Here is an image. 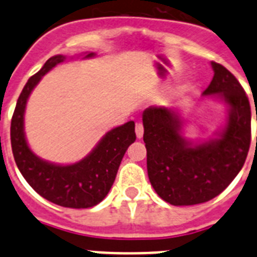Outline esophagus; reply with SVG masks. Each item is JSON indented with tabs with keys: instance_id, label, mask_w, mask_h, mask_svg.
<instances>
[{
	"instance_id": "1",
	"label": "esophagus",
	"mask_w": 257,
	"mask_h": 257,
	"mask_svg": "<svg viewBox=\"0 0 257 257\" xmlns=\"http://www.w3.org/2000/svg\"><path fill=\"white\" fill-rule=\"evenodd\" d=\"M135 133H136V136H138V139H142L143 135H144V126H143V123H136V127H135Z\"/></svg>"
}]
</instances>
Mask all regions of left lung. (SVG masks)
Wrapping results in <instances>:
<instances>
[{"mask_svg": "<svg viewBox=\"0 0 257 257\" xmlns=\"http://www.w3.org/2000/svg\"><path fill=\"white\" fill-rule=\"evenodd\" d=\"M211 67L213 78L203 95H216L228 105V121L215 139L201 144L185 139L183 121L175 109L151 106L143 112L149 181L170 205H198L219 196L243 167L248 153V97L225 67L215 61Z\"/></svg>", "mask_w": 257, "mask_h": 257, "instance_id": "left-lung-1", "label": "left lung"}]
</instances>
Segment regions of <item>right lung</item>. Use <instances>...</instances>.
Segmentation results:
<instances>
[{
	"instance_id": "1",
	"label": "right lung",
	"mask_w": 257,
	"mask_h": 257,
	"mask_svg": "<svg viewBox=\"0 0 257 257\" xmlns=\"http://www.w3.org/2000/svg\"><path fill=\"white\" fill-rule=\"evenodd\" d=\"M92 56L95 54L90 52L85 58ZM64 60L63 55L52 56L26 83L11 119V148L23 178L41 197L63 207H94L105 198L127 148L135 142V122L108 131L91 153L73 165H55L36 156L24 134L27 101L40 79Z\"/></svg>"
}]
</instances>
